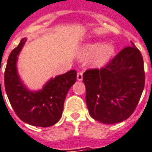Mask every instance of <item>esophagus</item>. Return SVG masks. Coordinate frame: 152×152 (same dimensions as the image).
I'll use <instances>...</instances> for the list:
<instances>
[{
  "label": "esophagus",
  "instance_id": "esophagus-1",
  "mask_svg": "<svg viewBox=\"0 0 152 152\" xmlns=\"http://www.w3.org/2000/svg\"><path fill=\"white\" fill-rule=\"evenodd\" d=\"M83 79V72H79L77 73V80H82Z\"/></svg>",
  "mask_w": 152,
  "mask_h": 152
}]
</instances>
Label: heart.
<instances>
[{
    "mask_svg": "<svg viewBox=\"0 0 152 152\" xmlns=\"http://www.w3.org/2000/svg\"><path fill=\"white\" fill-rule=\"evenodd\" d=\"M114 52V48L110 44L99 45V44H89L83 49L84 57H91V63L94 66H102L108 62Z\"/></svg>",
    "mask_w": 152,
    "mask_h": 152,
    "instance_id": "obj_1",
    "label": "heart"
}]
</instances>
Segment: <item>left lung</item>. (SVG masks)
<instances>
[{
	"label": "left lung",
	"instance_id": "1",
	"mask_svg": "<svg viewBox=\"0 0 152 152\" xmlns=\"http://www.w3.org/2000/svg\"><path fill=\"white\" fill-rule=\"evenodd\" d=\"M121 50L101 68L83 74L89 113L103 124L122 122L133 114L145 85L143 58L137 47Z\"/></svg>",
	"mask_w": 152,
	"mask_h": 152
}]
</instances>
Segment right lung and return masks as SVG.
Returning <instances> with one entry per match:
<instances>
[{"label":"right lung","mask_w":152,"mask_h":152,"mask_svg":"<svg viewBox=\"0 0 152 152\" xmlns=\"http://www.w3.org/2000/svg\"><path fill=\"white\" fill-rule=\"evenodd\" d=\"M25 41L26 38L22 39L9 55L4 76L5 92L20 120L34 126L50 127L62 116L64 100L69 89L76 82V72L71 70L51 79L40 91H28L20 81L16 69L17 56Z\"/></svg>","instance_id":"add662e5"}]
</instances>
